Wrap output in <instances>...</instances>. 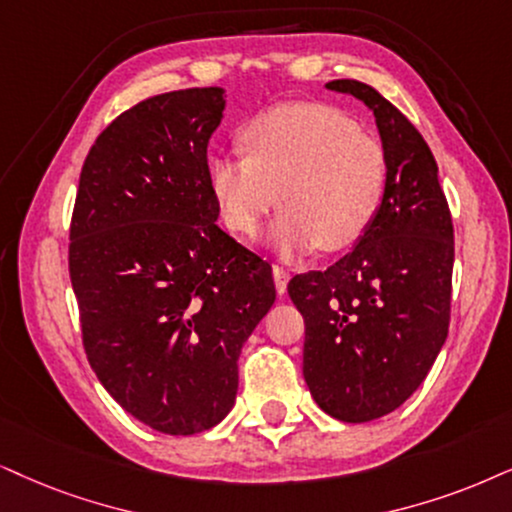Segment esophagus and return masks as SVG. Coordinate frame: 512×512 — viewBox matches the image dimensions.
Wrapping results in <instances>:
<instances>
[{"label":"esophagus","instance_id":"esophagus-1","mask_svg":"<svg viewBox=\"0 0 512 512\" xmlns=\"http://www.w3.org/2000/svg\"><path fill=\"white\" fill-rule=\"evenodd\" d=\"M271 274H274V283H276V290L278 293H286L288 288V281H290V274L283 267H278V264H274L271 267Z\"/></svg>","mask_w":512,"mask_h":512}]
</instances>
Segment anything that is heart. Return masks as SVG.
<instances>
[{
  "label": "heart",
  "mask_w": 512,
  "mask_h": 512,
  "mask_svg": "<svg viewBox=\"0 0 512 512\" xmlns=\"http://www.w3.org/2000/svg\"><path fill=\"white\" fill-rule=\"evenodd\" d=\"M241 153L210 163L222 222L255 236L276 208L271 241L283 255L352 250L368 234L387 191V153L373 134L326 103H283L241 129Z\"/></svg>",
  "instance_id": "obj_1"
}]
</instances>
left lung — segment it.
Listing matches in <instances>:
<instances>
[{
	"instance_id": "1",
	"label": "left lung",
	"mask_w": 512,
	"mask_h": 512,
	"mask_svg": "<svg viewBox=\"0 0 512 512\" xmlns=\"http://www.w3.org/2000/svg\"><path fill=\"white\" fill-rule=\"evenodd\" d=\"M371 108L387 153L383 208L357 248L290 278L304 316L302 373L316 404L366 423L404 404L435 364L451 321L454 222L430 146L378 89L333 80Z\"/></svg>"
}]
</instances>
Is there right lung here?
Instances as JSON below:
<instances>
[{
  "label": "right lung",
  "mask_w": 512,
  "mask_h": 512,
  "mask_svg": "<svg viewBox=\"0 0 512 512\" xmlns=\"http://www.w3.org/2000/svg\"><path fill=\"white\" fill-rule=\"evenodd\" d=\"M224 89L151 96L82 165L68 271L82 345L108 394L165 435L231 411L238 354L276 300L271 264L215 224L208 141Z\"/></svg>",
  "instance_id": "add662e5"
}]
</instances>
